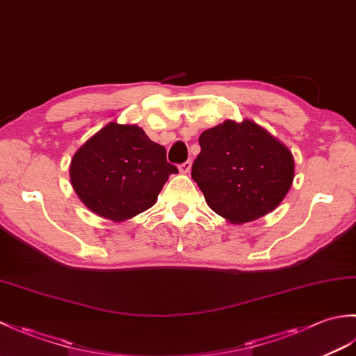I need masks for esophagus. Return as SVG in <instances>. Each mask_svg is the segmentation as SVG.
I'll use <instances>...</instances> for the list:
<instances>
[{"label":"esophagus","mask_w":356,"mask_h":356,"mask_svg":"<svg viewBox=\"0 0 356 356\" xmlns=\"http://www.w3.org/2000/svg\"><path fill=\"white\" fill-rule=\"evenodd\" d=\"M179 170H180V172H184V174L190 172L191 171V161H186L184 163H180L179 165Z\"/></svg>","instance_id":"obj_1"}]
</instances>
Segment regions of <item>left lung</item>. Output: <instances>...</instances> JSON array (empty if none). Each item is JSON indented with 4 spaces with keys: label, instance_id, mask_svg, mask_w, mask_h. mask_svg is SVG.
I'll list each match as a JSON object with an SVG mask.
<instances>
[{
    "label": "left lung",
    "instance_id": "left-lung-1",
    "mask_svg": "<svg viewBox=\"0 0 356 356\" xmlns=\"http://www.w3.org/2000/svg\"><path fill=\"white\" fill-rule=\"evenodd\" d=\"M199 143L191 176L209 208L231 223L257 220L289 191L291 151L252 120H225L203 131Z\"/></svg>",
    "mask_w": 356,
    "mask_h": 356
}]
</instances>
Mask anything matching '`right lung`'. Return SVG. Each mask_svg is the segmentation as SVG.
<instances>
[{"mask_svg":"<svg viewBox=\"0 0 356 356\" xmlns=\"http://www.w3.org/2000/svg\"><path fill=\"white\" fill-rule=\"evenodd\" d=\"M177 166L142 128L111 122L82 145L70 163L74 191L93 213L115 222L138 216L157 200Z\"/></svg>","mask_w":356,"mask_h":356,"instance_id":"obj_1","label":"right lung"}]
</instances>
